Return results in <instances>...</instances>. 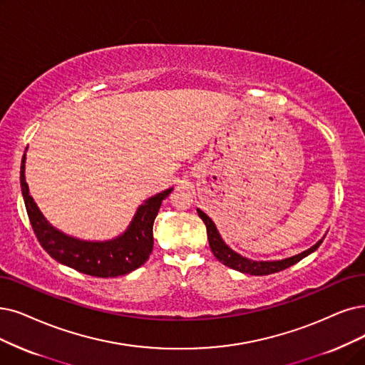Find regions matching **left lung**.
Segmentation results:
<instances>
[{
	"instance_id": "obj_1",
	"label": "left lung",
	"mask_w": 365,
	"mask_h": 365,
	"mask_svg": "<svg viewBox=\"0 0 365 365\" xmlns=\"http://www.w3.org/2000/svg\"><path fill=\"white\" fill-rule=\"evenodd\" d=\"M197 214L207 226L208 241H210V247H211V252L214 253V256L220 260L223 265H226L232 269H237L240 272H244V274H250V275H268V274L279 272L289 267H292L297 264V262L304 259L305 256H309L314 250H317L319 245L324 241V238H322L320 241H317L313 247H310L309 250H305L299 255H295L292 257H286L282 260H252V259H247L230 249V247L220 237V233H218L214 222L205 212L197 208Z\"/></svg>"
}]
</instances>
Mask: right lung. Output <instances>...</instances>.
Listing matches in <instances>:
<instances>
[{"mask_svg": "<svg viewBox=\"0 0 365 365\" xmlns=\"http://www.w3.org/2000/svg\"><path fill=\"white\" fill-rule=\"evenodd\" d=\"M25 154L21 165V187L28 217L38 242L60 264L93 277L125 275L148 260L153 245V225L163 199L173 188L157 193L138 208L124 233L109 241H82L55 229L36 205L25 181Z\"/></svg>", "mask_w": 365, "mask_h": 365, "instance_id": "right-lung-1", "label": "right lung"}]
</instances>
